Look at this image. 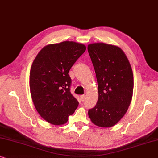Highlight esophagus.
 <instances>
[{
    "mask_svg": "<svg viewBox=\"0 0 158 158\" xmlns=\"http://www.w3.org/2000/svg\"><path fill=\"white\" fill-rule=\"evenodd\" d=\"M80 98H81V100H82V101H84V100H85V98H86V97H85V94H83V95H81Z\"/></svg>",
    "mask_w": 158,
    "mask_h": 158,
    "instance_id": "1",
    "label": "esophagus"
}]
</instances>
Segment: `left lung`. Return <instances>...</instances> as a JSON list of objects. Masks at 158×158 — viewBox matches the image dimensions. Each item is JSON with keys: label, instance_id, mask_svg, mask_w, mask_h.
<instances>
[{"label": "left lung", "instance_id": "1", "mask_svg": "<svg viewBox=\"0 0 158 158\" xmlns=\"http://www.w3.org/2000/svg\"><path fill=\"white\" fill-rule=\"evenodd\" d=\"M98 85V100L88 110L92 122L111 127L118 122L131 103L134 76L131 65L121 48L106 43L88 45Z\"/></svg>", "mask_w": 158, "mask_h": 158}]
</instances>
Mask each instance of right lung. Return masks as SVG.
I'll return each instance as SVG.
<instances>
[{"instance_id":"1","label":"right lung","mask_w":158,"mask_h":158,"mask_svg":"<svg viewBox=\"0 0 158 158\" xmlns=\"http://www.w3.org/2000/svg\"><path fill=\"white\" fill-rule=\"evenodd\" d=\"M85 50L83 44L65 41L44 47L34 60L29 75L31 99L41 117L52 124L66 123L79 106L70 92L69 72Z\"/></svg>"}]
</instances>
